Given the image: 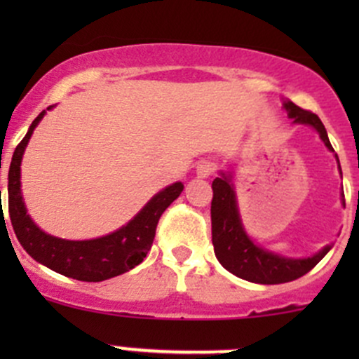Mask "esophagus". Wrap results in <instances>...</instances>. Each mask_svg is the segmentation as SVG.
<instances>
[{
    "label": "esophagus",
    "instance_id": "1",
    "mask_svg": "<svg viewBox=\"0 0 359 359\" xmlns=\"http://www.w3.org/2000/svg\"><path fill=\"white\" fill-rule=\"evenodd\" d=\"M215 170H217V166L213 165L212 161H201L200 165H198L196 173H198V177H201V179H206V177L213 175V173H215Z\"/></svg>",
    "mask_w": 359,
    "mask_h": 359
}]
</instances>
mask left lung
I'll return each mask as SVG.
<instances>
[{
  "instance_id": "obj_1",
  "label": "left lung",
  "mask_w": 359,
  "mask_h": 359,
  "mask_svg": "<svg viewBox=\"0 0 359 359\" xmlns=\"http://www.w3.org/2000/svg\"><path fill=\"white\" fill-rule=\"evenodd\" d=\"M285 109L288 111V116L293 119V123L313 126L320 133L325 146L330 151H334L323 123H321V119L314 112L300 109L299 106H295L290 100L285 102ZM337 161H339V158H337ZM340 175H342V170H340ZM212 189L213 250H215L219 262L229 273H233L234 276L260 285L288 283V281H293L309 273L330 252L332 245H327L321 252L314 253L313 257H307V259H287V257H281L278 253L269 252V250L257 247L243 229L240 212H238L236 194H234L233 186H231L229 175L222 173V177H217L212 182ZM342 205L346 206L344 191Z\"/></svg>"
}]
</instances>
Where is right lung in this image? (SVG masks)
<instances>
[{
    "mask_svg": "<svg viewBox=\"0 0 359 359\" xmlns=\"http://www.w3.org/2000/svg\"><path fill=\"white\" fill-rule=\"evenodd\" d=\"M50 106L48 109H52ZM45 116L39 112L29 132L15 147L8 170V213L17 240L25 252L55 273L79 281H104L139 266L151 250L161 213L182 193L184 184L175 182L159 191L126 226L97 240L69 241L43 233L27 215L20 193V161L32 132Z\"/></svg>",
    "mask_w": 359,
    "mask_h": 359,
    "instance_id": "obj_1",
    "label": "right lung"
}]
</instances>
